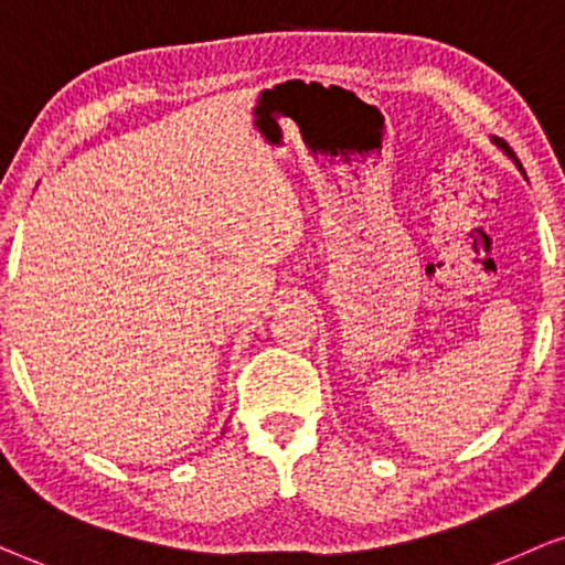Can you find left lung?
Here are the masks:
<instances>
[{
  "label": "left lung",
  "instance_id": "left-lung-1",
  "mask_svg": "<svg viewBox=\"0 0 565 565\" xmlns=\"http://www.w3.org/2000/svg\"><path fill=\"white\" fill-rule=\"evenodd\" d=\"M495 147H501V152H503V154H507V157H509V160L516 164V168H519V172H524V170H522V164H519V160H516V157H514V152H511V149H509L507 145H503V141H495Z\"/></svg>",
  "mask_w": 565,
  "mask_h": 565
}]
</instances>
